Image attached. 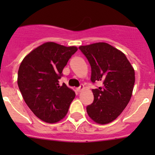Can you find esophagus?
<instances>
[{
	"label": "esophagus",
	"mask_w": 155,
	"mask_h": 155,
	"mask_svg": "<svg viewBox=\"0 0 155 155\" xmlns=\"http://www.w3.org/2000/svg\"><path fill=\"white\" fill-rule=\"evenodd\" d=\"M84 86L83 85V84H81L80 87H78V91H82V90H84Z\"/></svg>",
	"instance_id": "34e87169"
}]
</instances>
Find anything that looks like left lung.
Returning a JSON list of instances; mask_svg holds the SVG:
<instances>
[{
  "label": "left lung",
  "mask_w": 155,
  "mask_h": 155,
  "mask_svg": "<svg viewBox=\"0 0 155 155\" xmlns=\"http://www.w3.org/2000/svg\"><path fill=\"white\" fill-rule=\"evenodd\" d=\"M91 68V81L102 86L92 89L94 102L87 106L90 118L98 124L116 120L132 96L135 72L123 52L106 42L79 46Z\"/></svg>",
  "instance_id": "obj_1"
}]
</instances>
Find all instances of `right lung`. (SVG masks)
<instances>
[{
  "instance_id": "right-lung-1",
  "label": "right lung",
  "mask_w": 155,
  "mask_h": 155,
  "mask_svg": "<svg viewBox=\"0 0 155 155\" xmlns=\"http://www.w3.org/2000/svg\"><path fill=\"white\" fill-rule=\"evenodd\" d=\"M76 46L47 42L27 54L19 66L18 85L25 102L39 119L54 124L65 117L75 92L59 79Z\"/></svg>"
}]
</instances>
